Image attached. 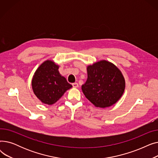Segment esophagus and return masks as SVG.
I'll return each mask as SVG.
<instances>
[{
	"label": "esophagus",
	"instance_id": "1",
	"mask_svg": "<svg viewBox=\"0 0 158 158\" xmlns=\"http://www.w3.org/2000/svg\"><path fill=\"white\" fill-rule=\"evenodd\" d=\"M72 86L73 88H77L79 86L77 82H74V83H72Z\"/></svg>",
	"mask_w": 158,
	"mask_h": 158
}]
</instances>
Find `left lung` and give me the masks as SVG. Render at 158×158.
Listing matches in <instances>:
<instances>
[{
  "label": "left lung",
  "instance_id": "left-lung-1",
  "mask_svg": "<svg viewBox=\"0 0 158 158\" xmlns=\"http://www.w3.org/2000/svg\"><path fill=\"white\" fill-rule=\"evenodd\" d=\"M88 79L82 92L96 107H107L117 102L125 89V80L120 70L105 60L87 68Z\"/></svg>",
  "mask_w": 158,
  "mask_h": 158
}]
</instances>
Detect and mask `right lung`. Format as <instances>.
<instances>
[{
    "instance_id": "1",
    "label": "right lung",
    "mask_w": 158,
    "mask_h": 158,
    "mask_svg": "<svg viewBox=\"0 0 158 158\" xmlns=\"http://www.w3.org/2000/svg\"><path fill=\"white\" fill-rule=\"evenodd\" d=\"M58 69L59 66L53 61L47 60L39 66L33 76V92L44 104H54L66 90L72 87L66 79L61 76Z\"/></svg>"
}]
</instances>
